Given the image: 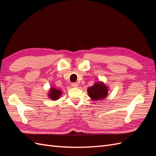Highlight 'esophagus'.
<instances>
[{"label": "esophagus", "instance_id": "esophagus-1", "mask_svg": "<svg viewBox=\"0 0 156 156\" xmlns=\"http://www.w3.org/2000/svg\"><path fill=\"white\" fill-rule=\"evenodd\" d=\"M72 86L73 87H77L79 86V84H78L77 83H73L72 84Z\"/></svg>", "mask_w": 156, "mask_h": 156}]
</instances>
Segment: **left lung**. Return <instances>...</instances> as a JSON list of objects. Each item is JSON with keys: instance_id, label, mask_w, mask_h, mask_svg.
Returning <instances> with one entry per match:
<instances>
[{"instance_id": "obj_1", "label": "left lung", "mask_w": 156, "mask_h": 156, "mask_svg": "<svg viewBox=\"0 0 156 156\" xmlns=\"http://www.w3.org/2000/svg\"><path fill=\"white\" fill-rule=\"evenodd\" d=\"M107 88L104 84L99 83L89 87L88 93L93 100H98L105 98L107 96Z\"/></svg>"}]
</instances>
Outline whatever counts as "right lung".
Here are the masks:
<instances>
[{
	"label": "right lung",
	"mask_w": 156,
	"mask_h": 156,
	"mask_svg": "<svg viewBox=\"0 0 156 156\" xmlns=\"http://www.w3.org/2000/svg\"><path fill=\"white\" fill-rule=\"evenodd\" d=\"M49 98L53 100H56L59 98L61 95V91L59 90H56L55 88H51V92L49 93Z\"/></svg>",
	"instance_id": "1"
}]
</instances>
